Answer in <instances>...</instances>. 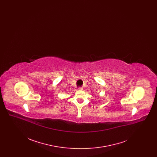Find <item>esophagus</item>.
Returning a JSON list of instances; mask_svg holds the SVG:
<instances>
[{"instance_id":"esophagus-1","label":"esophagus","mask_w":157,"mask_h":157,"mask_svg":"<svg viewBox=\"0 0 157 157\" xmlns=\"http://www.w3.org/2000/svg\"><path fill=\"white\" fill-rule=\"evenodd\" d=\"M78 90H82V88H79Z\"/></svg>"}]
</instances>
